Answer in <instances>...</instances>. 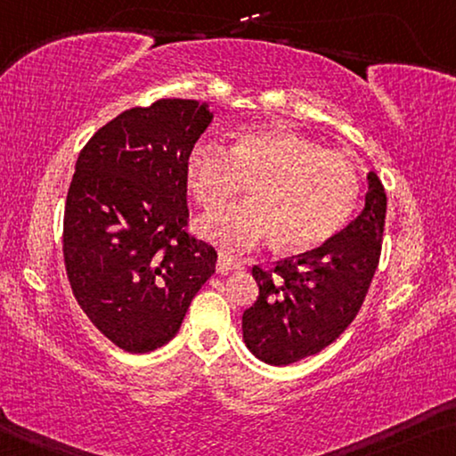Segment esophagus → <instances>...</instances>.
<instances>
[{"mask_svg":"<svg viewBox=\"0 0 456 456\" xmlns=\"http://www.w3.org/2000/svg\"><path fill=\"white\" fill-rule=\"evenodd\" d=\"M240 267V261H236V258L232 256V255H228V252H224V250H220V255H218V263H216V271L218 273H228V271H234V269H238Z\"/></svg>","mask_w":456,"mask_h":456,"instance_id":"34e87169","label":"esophagus"}]
</instances>
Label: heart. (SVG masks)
<instances>
[{"label": "heart", "instance_id": "1", "mask_svg": "<svg viewBox=\"0 0 456 456\" xmlns=\"http://www.w3.org/2000/svg\"><path fill=\"white\" fill-rule=\"evenodd\" d=\"M185 177L206 212H218L250 183V201L198 224L201 234L230 250L250 248L271 234L279 250L316 248L345 228L361 195L353 160L279 128L240 132L228 149L198 140Z\"/></svg>", "mask_w": 456, "mask_h": 456}]
</instances>
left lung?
<instances>
[{
    "instance_id": "8db88e82",
    "label": "left lung",
    "mask_w": 456,
    "mask_h": 456,
    "mask_svg": "<svg viewBox=\"0 0 456 456\" xmlns=\"http://www.w3.org/2000/svg\"><path fill=\"white\" fill-rule=\"evenodd\" d=\"M365 209L322 247L252 267L258 297L242 314L250 353L269 365H291L320 353L356 318L379 265L387 195L369 171Z\"/></svg>"
}]
</instances>
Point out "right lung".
<instances>
[{"instance_id":"right-lung-1","label":"right lung","mask_w":456,"mask_h":456,"mask_svg":"<svg viewBox=\"0 0 456 456\" xmlns=\"http://www.w3.org/2000/svg\"><path fill=\"white\" fill-rule=\"evenodd\" d=\"M206 103L159 100L122 111L77 159L62 256L86 316L126 353L179 332L218 252L189 232L187 155L212 122Z\"/></svg>"}]
</instances>
